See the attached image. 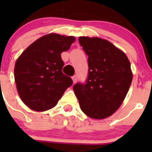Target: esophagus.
Returning <instances> with one entry per match:
<instances>
[{
	"instance_id": "34e87169",
	"label": "esophagus",
	"mask_w": 152,
	"mask_h": 152,
	"mask_svg": "<svg viewBox=\"0 0 152 152\" xmlns=\"http://www.w3.org/2000/svg\"><path fill=\"white\" fill-rule=\"evenodd\" d=\"M77 76H76V75H75V76H73V77H72V80H73V83L74 84H75V83L77 82Z\"/></svg>"
}]
</instances>
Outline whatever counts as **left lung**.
<instances>
[{"instance_id":"1","label":"left lung","mask_w":152,"mask_h":152,"mask_svg":"<svg viewBox=\"0 0 152 152\" xmlns=\"http://www.w3.org/2000/svg\"><path fill=\"white\" fill-rule=\"evenodd\" d=\"M79 43L88 56L85 84L73 87L80 110L92 119L110 116L121 106L132 80L129 58L108 40L80 36Z\"/></svg>"}]
</instances>
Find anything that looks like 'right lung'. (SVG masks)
<instances>
[{
	"mask_svg": "<svg viewBox=\"0 0 152 152\" xmlns=\"http://www.w3.org/2000/svg\"><path fill=\"white\" fill-rule=\"evenodd\" d=\"M75 39L74 36L49 33L29 45L17 58L14 67L17 92L31 110L42 112L53 108L72 85V78L62 72L61 54Z\"/></svg>",
	"mask_w": 152,
	"mask_h": 152,
	"instance_id": "right-lung-1",
	"label": "right lung"
}]
</instances>
